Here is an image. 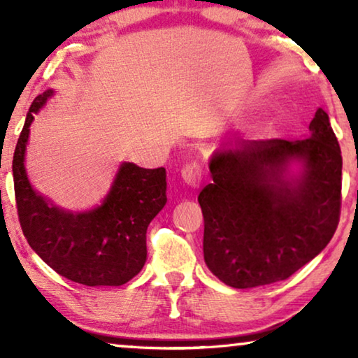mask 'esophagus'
Returning <instances> with one entry per match:
<instances>
[{"label":"esophagus","instance_id":"1","mask_svg":"<svg viewBox=\"0 0 358 358\" xmlns=\"http://www.w3.org/2000/svg\"><path fill=\"white\" fill-rule=\"evenodd\" d=\"M182 180L190 189H197L202 184V168L197 163H187L180 171Z\"/></svg>","mask_w":358,"mask_h":358}]
</instances>
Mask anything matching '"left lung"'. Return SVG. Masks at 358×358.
Instances as JSON below:
<instances>
[{
	"label": "left lung",
	"instance_id": "obj_1",
	"mask_svg": "<svg viewBox=\"0 0 358 358\" xmlns=\"http://www.w3.org/2000/svg\"><path fill=\"white\" fill-rule=\"evenodd\" d=\"M292 160L302 173L288 178ZM213 182L199 194L203 259L220 280L252 288L287 280L334 236L342 156L329 117L317 109L310 138L243 140L210 159Z\"/></svg>",
	"mask_w": 358,
	"mask_h": 358
}]
</instances>
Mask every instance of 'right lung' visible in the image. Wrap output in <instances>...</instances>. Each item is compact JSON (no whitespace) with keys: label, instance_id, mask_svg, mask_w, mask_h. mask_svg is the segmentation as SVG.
Wrapping results in <instances>:
<instances>
[{"label":"right lung","instance_id":"right-lung-1","mask_svg":"<svg viewBox=\"0 0 358 358\" xmlns=\"http://www.w3.org/2000/svg\"><path fill=\"white\" fill-rule=\"evenodd\" d=\"M53 94L34 99L13 158L17 217L29 246L68 280L87 287H119L145 266L146 229L166 205V169L124 163L104 202L73 213L58 208L31 187L24 155L34 114Z\"/></svg>","mask_w":358,"mask_h":358}]
</instances>
